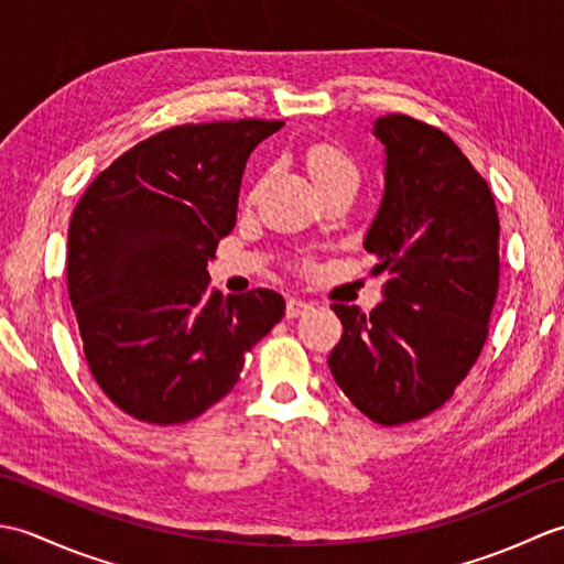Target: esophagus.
Returning <instances> with one entry per match:
<instances>
[{
    "instance_id": "esophagus-1",
    "label": "esophagus",
    "mask_w": 564,
    "mask_h": 564,
    "mask_svg": "<svg viewBox=\"0 0 564 564\" xmlns=\"http://www.w3.org/2000/svg\"><path fill=\"white\" fill-rule=\"evenodd\" d=\"M310 307H313V305L301 301V297H289V303H285V317H289V319L301 317V315L307 313Z\"/></svg>"
}]
</instances>
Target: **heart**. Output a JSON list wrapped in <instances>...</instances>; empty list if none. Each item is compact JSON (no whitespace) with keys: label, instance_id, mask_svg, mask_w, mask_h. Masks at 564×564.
Masks as SVG:
<instances>
[{"label":"heart","instance_id":"heart-1","mask_svg":"<svg viewBox=\"0 0 564 564\" xmlns=\"http://www.w3.org/2000/svg\"><path fill=\"white\" fill-rule=\"evenodd\" d=\"M307 166H310V174L315 178V184L327 182V178L339 176V174H356L354 164L346 160L337 148H329V145H317L310 150Z\"/></svg>","mask_w":564,"mask_h":564}]
</instances>
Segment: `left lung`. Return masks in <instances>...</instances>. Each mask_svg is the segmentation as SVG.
Returning a JSON list of instances; mask_svg holds the SVG:
<instances>
[{
  "label": "left lung",
  "instance_id": "left-lung-1",
  "mask_svg": "<svg viewBox=\"0 0 564 564\" xmlns=\"http://www.w3.org/2000/svg\"><path fill=\"white\" fill-rule=\"evenodd\" d=\"M382 198L364 247L388 271L382 301L334 303L329 370L358 410L394 426L453 398L480 356L499 289V218L487 182L438 128L382 116Z\"/></svg>",
  "mask_w": 564,
  "mask_h": 564
}]
</instances>
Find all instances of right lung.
I'll list each match as a JSON object with an SVG mask.
<instances>
[{
    "label": "right lung",
    "mask_w": 564,
    "mask_h": 564,
    "mask_svg": "<svg viewBox=\"0 0 564 564\" xmlns=\"http://www.w3.org/2000/svg\"><path fill=\"white\" fill-rule=\"evenodd\" d=\"M281 126L164 130L106 166L72 213L67 291L84 356L109 400L140 422L184 424L223 400L285 313L267 289L225 301L206 269L237 223L249 154Z\"/></svg>",
    "instance_id": "1"
}]
</instances>
